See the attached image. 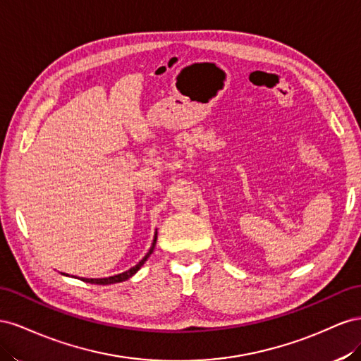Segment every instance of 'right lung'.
Wrapping results in <instances>:
<instances>
[{
	"label": "right lung",
	"instance_id": "obj_1",
	"mask_svg": "<svg viewBox=\"0 0 361 361\" xmlns=\"http://www.w3.org/2000/svg\"><path fill=\"white\" fill-rule=\"evenodd\" d=\"M156 240H157V234L154 235V242H152V246H151V250L148 251V254H147L145 257H143V259H142V260H140L135 267H131V269H128L127 272H122V274H119V275L109 276V278H83V281H86V283H92V284H115V283H121V281H126V280H128V278L135 275V274L140 269L142 264L148 260V257L152 254L154 246H156Z\"/></svg>",
	"mask_w": 361,
	"mask_h": 361
}]
</instances>
